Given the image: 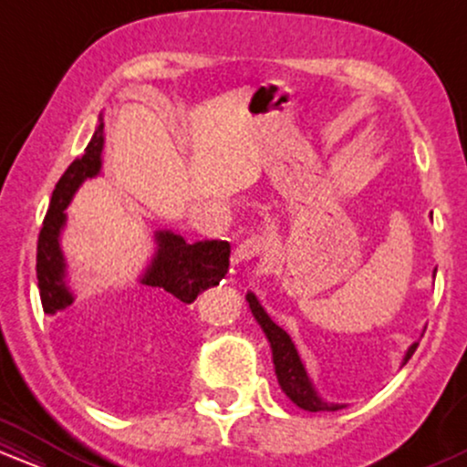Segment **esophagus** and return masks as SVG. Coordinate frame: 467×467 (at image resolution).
Here are the masks:
<instances>
[{
	"label": "esophagus",
	"mask_w": 467,
	"mask_h": 467,
	"mask_svg": "<svg viewBox=\"0 0 467 467\" xmlns=\"http://www.w3.org/2000/svg\"><path fill=\"white\" fill-rule=\"evenodd\" d=\"M265 248H267V239L261 237V234H252V237L244 239L237 245L234 256H237V261H250L254 259V256H259Z\"/></svg>",
	"instance_id": "1"
}]
</instances>
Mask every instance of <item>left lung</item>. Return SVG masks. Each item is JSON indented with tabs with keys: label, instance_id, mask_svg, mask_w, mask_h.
Instances as JSON below:
<instances>
[{
	"label": "left lung",
	"instance_id": "obj_1",
	"mask_svg": "<svg viewBox=\"0 0 467 467\" xmlns=\"http://www.w3.org/2000/svg\"><path fill=\"white\" fill-rule=\"evenodd\" d=\"M435 272H432V278H435ZM245 301H248L252 316H254V320L259 323L261 329H264L267 342H270L272 362H275V373L278 379V387H281L283 393H285L287 398L298 406V409L309 410V412H329V410L345 409V404L327 401L323 395L316 390L312 378L307 375V368H305L301 356H298L296 347H294L292 337H289V334L281 325L270 318V314H267L264 305L259 303L256 294L248 292L245 294ZM417 345H420V342H412L409 349H406L401 364L410 360V356L415 353Z\"/></svg>",
	"mask_w": 467,
	"mask_h": 467
}]
</instances>
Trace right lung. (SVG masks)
Returning a JSON list of instances; mask_svg holds the SVG:
<instances>
[{
	"mask_svg": "<svg viewBox=\"0 0 467 467\" xmlns=\"http://www.w3.org/2000/svg\"><path fill=\"white\" fill-rule=\"evenodd\" d=\"M105 122L99 116L92 140L85 153L67 166L52 192L50 211L36 244V281H39L41 305L46 314H57L74 303L77 294L67 283V261L61 248V234L67 223L66 208L77 195L85 180H92L103 171ZM155 252L138 278L142 285V303L147 307H164L169 303L189 305L203 289L219 285L230 265L228 241H195L189 244L173 230H155Z\"/></svg>",
	"mask_w": 467,
	"mask_h": 467,
	"instance_id": "1",
	"label": "right lung"
}]
</instances>
